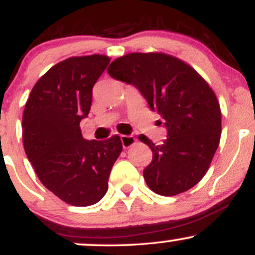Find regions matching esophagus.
I'll use <instances>...</instances> for the list:
<instances>
[{
    "mask_svg": "<svg viewBox=\"0 0 255 255\" xmlns=\"http://www.w3.org/2000/svg\"><path fill=\"white\" fill-rule=\"evenodd\" d=\"M121 141H122V146H124L125 148L127 147H130V146H133L134 144L136 142L135 137L131 136V135H121Z\"/></svg>",
    "mask_w": 255,
    "mask_h": 255,
    "instance_id": "obj_1",
    "label": "esophagus"
}]
</instances>
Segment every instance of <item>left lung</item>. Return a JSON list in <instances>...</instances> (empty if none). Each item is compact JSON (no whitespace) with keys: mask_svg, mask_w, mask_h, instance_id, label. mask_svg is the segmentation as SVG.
<instances>
[{"mask_svg":"<svg viewBox=\"0 0 255 255\" xmlns=\"http://www.w3.org/2000/svg\"><path fill=\"white\" fill-rule=\"evenodd\" d=\"M108 73L134 85L168 129L163 145L139 136L152 150L151 164L144 169L148 188L171 197L194 187L221 140V108L209 84L189 64L163 52L125 55L110 63Z\"/></svg>","mask_w":255,"mask_h":255,"instance_id":"left-lung-1","label":"left lung"}]
</instances>
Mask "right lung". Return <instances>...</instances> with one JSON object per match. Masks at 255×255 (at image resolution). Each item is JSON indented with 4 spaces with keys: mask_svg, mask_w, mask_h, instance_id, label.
Masks as SVG:
<instances>
[{
    "mask_svg": "<svg viewBox=\"0 0 255 255\" xmlns=\"http://www.w3.org/2000/svg\"><path fill=\"white\" fill-rule=\"evenodd\" d=\"M109 62L105 55H90L55 64L33 86L22 114L25 152L38 178L73 206H90L104 197L122 151L119 135L86 140L80 130L93 85Z\"/></svg>",
    "mask_w": 255,
    "mask_h": 255,
    "instance_id": "right-lung-1",
    "label": "right lung"
}]
</instances>
